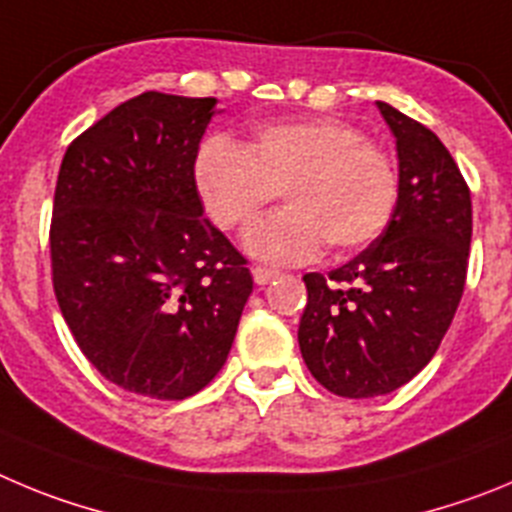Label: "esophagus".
Returning <instances> with one entry per match:
<instances>
[{
	"label": "esophagus",
	"mask_w": 512,
	"mask_h": 512,
	"mask_svg": "<svg viewBox=\"0 0 512 512\" xmlns=\"http://www.w3.org/2000/svg\"><path fill=\"white\" fill-rule=\"evenodd\" d=\"M252 278H255L257 285H267L273 278H278V270H275V267L255 265L252 267Z\"/></svg>",
	"instance_id": "1"
}]
</instances>
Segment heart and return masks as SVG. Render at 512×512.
<instances>
[{"instance_id": "1", "label": "heart", "mask_w": 512, "mask_h": 512, "mask_svg": "<svg viewBox=\"0 0 512 512\" xmlns=\"http://www.w3.org/2000/svg\"><path fill=\"white\" fill-rule=\"evenodd\" d=\"M193 186L211 222H255L278 191L290 209L247 229L262 260H303L319 250L347 255L370 245L393 219L398 173L385 150L331 117L265 122L245 147L211 137L193 160Z\"/></svg>"}]
</instances>
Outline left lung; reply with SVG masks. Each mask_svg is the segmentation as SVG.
<instances>
[{
    "mask_svg": "<svg viewBox=\"0 0 512 512\" xmlns=\"http://www.w3.org/2000/svg\"><path fill=\"white\" fill-rule=\"evenodd\" d=\"M375 104L398 150L393 219L347 265L303 275V362L342 398L393 393L431 362L462 301L472 242V199L449 150L421 122Z\"/></svg>",
    "mask_w": 512,
    "mask_h": 512,
    "instance_id": "8db88e82",
    "label": "left lung"
}]
</instances>
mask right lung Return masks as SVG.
Wrapping results in <instances>:
<instances>
[{"label": "right lung", "mask_w": 512, "mask_h": 512, "mask_svg": "<svg viewBox=\"0 0 512 512\" xmlns=\"http://www.w3.org/2000/svg\"><path fill=\"white\" fill-rule=\"evenodd\" d=\"M216 99L145 91L68 145L50 260L68 329L119 388L199 393L227 362L252 293L247 260L204 216L193 160Z\"/></svg>", "instance_id": "add662e5"}]
</instances>
